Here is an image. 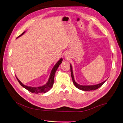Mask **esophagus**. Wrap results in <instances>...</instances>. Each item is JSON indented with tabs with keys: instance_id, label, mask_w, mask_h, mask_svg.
<instances>
[{
	"instance_id": "esophagus-1",
	"label": "esophagus",
	"mask_w": 123,
	"mask_h": 123,
	"mask_svg": "<svg viewBox=\"0 0 123 123\" xmlns=\"http://www.w3.org/2000/svg\"><path fill=\"white\" fill-rule=\"evenodd\" d=\"M67 56H68V55H67V53H65V57H67Z\"/></svg>"
}]
</instances>
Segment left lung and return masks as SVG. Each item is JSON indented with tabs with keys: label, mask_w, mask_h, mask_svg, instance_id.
I'll return each mask as SVG.
<instances>
[{
	"label": "left lung",
	"mask_w": 123,
	"mask_h": 123,
	"mask_svg": "<svg viewBox=\"0 0 123 123\" xmlns=\"http://www.w3.org/2000/svg\"><path fill=\"white\" fill-rule=\"evenodd\" d=\"M70 71H71V77L72 79V81L75 86L78 89H80L81 90H84V91H90V90H94L97 89L99 87H100L101 85H102L106 81V80H105L103 82L100 83L98 84H95V85H80L75 81L74 75H73V70H72V66L71 64H70Z\"/></svg>",
	"instance_id": "obj_1"
}]
</instances>
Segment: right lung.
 <instances>
[{"instance_id": "right-lung-1", "label": "right lung", "mask_w": 123, "mask_h": 123, "mask_svg": "<svg viewBox=\"0 0 123 123\" xmlns=\"http://www.w3.org/2000/svg\"><path fill=\"white\" fill-rule=\"evenodd\" d=\"M25 31H24L23 33L21 34L20 36H19L17 38H18V37L22 36V35H23ZM63 60V59L61 58L59 60L57 63L54 66V67H53L50 76H49V78L48 80V82L44 85H42V86H38V87H32V86H28V85H25V84H24L22 82H21L19 80L17 77L18 80V82L19 83V84L22 85V86L24 87L26 89H27L28 91L32 92V93H46L47 92H48L51 89V88L52 87L53 84H54V76H55V72L56 71V70H57V69L58 68V67L59 66V65L61 64L62 61Z\"/></svg>"}]
</instances>
